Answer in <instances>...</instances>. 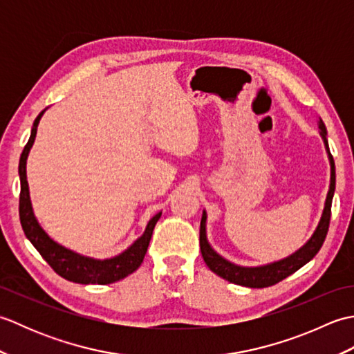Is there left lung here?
I'll use <instances>...</instances> for the list:
<instances>
[{"mask_svg": "<svg viewBox=\"0 0 354 354\" xmlns=\"http://www.w3.org/2000/svg\"><path fill=\"white\" fill-rule=\"evenodd\" d=\"M319 135L322 141H324V147L328 156L330 162V185L327 192V198L324 202V209H322L321 219L317 225V228L312 232L309 240L298 248L295 252H292L288 257L281 260H277L272 263H266V265L260 266H240L227 260L222 255L214 251V248L209 245L207 237V212H202L201 219V230H199V245L201 252L204 257L205 265L213 270L214 274L222 277L223 280H228L230 283H234L239 286H246V288H268L278 281L284 280L286 277L297 272L299 268H303L306 263H309L315 255L321 250L322 243H324L328 223H330V213H332V201L335 194V185H336V171H335V161L333 156L330 153L328 141H327V129L322 120H318Z\"/></svg>", "mask_w": 354, "mask_h": 354, "instance_id": "8db88e82", "label": "left lung"}]
</instances>
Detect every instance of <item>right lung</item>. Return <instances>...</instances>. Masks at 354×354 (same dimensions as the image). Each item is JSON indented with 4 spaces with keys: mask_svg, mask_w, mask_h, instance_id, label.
Instances as JSON below:
<instances>
[{
    "mask_svg": "<svg viewBox=\"0 0 354 354\" xmlns=\"http://www.w3.org/2000/svg\"><path fill=\"white\" fill-rule=\"evenodd\" d=\"M45 111H47V108H45L33 122L32 133H30V138L24 150H22L19 160V219L22 230L26 232V237L32 242L36 250L39 251L44 260L47 261L59 275L64 277L65 280L80 284L115 283L140 268L147 252L150 237H152L155 225L160 221L162 212L156 213L152 219L147 222L145 232H142L137 240H133V243L131 246H127L124 251L109 259L88 257V255H82L76 251L68 250V248L57 243L56 240H53L36 219L32 201H30V190L27 183V158L30 153V149L33 147L37 124H39V120L42 118Z\"/></svg>",
    "mask_w": 354,
    "mask_h": 354,
    "instance_id": "right-lung-1",
    "label": "right lung"
}]
</instances>
